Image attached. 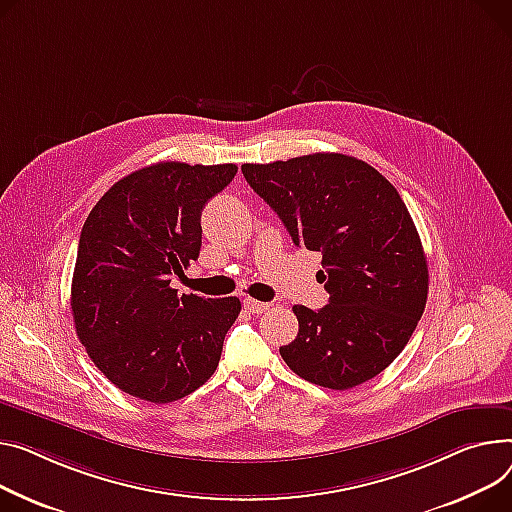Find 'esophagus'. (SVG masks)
I'll list each match as a JSON object with an SVG mask.
<instances>
[{
  "label": "esophagus",
  "mask_w": 512,
  "mask_h": 512,
  "mask_svg": "<svg viewBox=\"0 0 512 512\" xmlns=\"http://www.w3.org/2000/svg\"><path fill=\"white\" fill-rule=\"evenodd\" d=\"M243 306H245V309H247L249 313H253V315L265 313V311L269 309L267 302H259V300H253V298H245V300H243Z\"/></svg>",
  "instance_id": "obj_1"
}]
</instances>
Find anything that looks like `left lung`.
Wrapping results in <instances>:
<instances>
[{"label":"left lung","mask_w":512,"mask_h":512,"mask_svg":"<svg viewBox=\"0 0 512 512\" xmlns=\"http://www.w3.org/2000/svg\"><path fill=\"white\" fill-rule=\"evenodd\" d=\"M296 247L319 251L329 304H294L298 335L282 346L300 379L346 391L383 372L410 342L428 298V263L397 189L354 156L317 152L243 164Z\"/></svg>","instance_id":"obj_1"}]
</instances>
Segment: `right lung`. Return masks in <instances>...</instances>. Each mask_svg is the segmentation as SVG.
Wrapping results in <instances>:
<instances>
[{"label":"right lung","mask_w":512,"mask_h":512,"mask_svg":"<svg viewBox=\"0 0 512 512\" xmlns=\"http://www.w3.org/2000/svg\"><path fill=\"white\" fill-rule=\"evenodd\" d=\"M236 164L158 162L117 181L88 214L72 278V315L88 356L121 391L177 401L218 368L241 300L170 286L199 257L201 210Z\"/></svg>","instance_id":"1"}]
</instances>
